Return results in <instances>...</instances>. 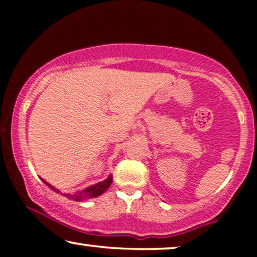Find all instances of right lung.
<instances>
[{"label": "right lung", "mask_w": 257, "mask_h": 257, "mask_svg": "<svg viewBox=\"0 0 257 257\" xmlns=\"http://www.w3.org/2000/svg\"><path fill=\"white\" fill-rule=\"evenodd\" d=\"M42 181H43L47 186H49V187H50L52 191H55L56 193H61V191H59V189L55 188L54 186H51L50 184H49V182L43 180V179H42ZM111 182H112V175L110 174L106 179H105L104 181H100V182H98V184L91 185V186H89V187L82 189V191H78V192L73 193V194H70V193H66V194H65V193H64V194H63V193H61V194L66 196V198H68V199L75 200V201H83V200L97 198V196H99L100 194H103V193L106 191L108 187H110Z\"/></svg>", "instance_id": "right-lung-1"}]
</instances>
